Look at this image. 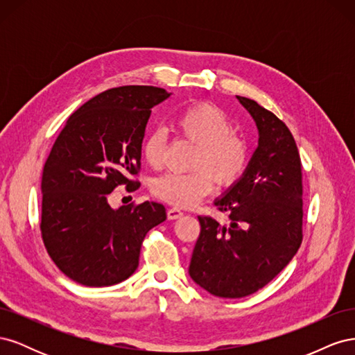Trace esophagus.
Segmentation results:
<instances>
[{"mask_svg": "<svg viewBox=\"0 0 355 355\" xmlns=\"http://www.w3.org/2000/svg\"><path fill=\"white\" fill-rule=\"evenodd\" d=\"M182 216H184V211L179 210V209H176V207H171V209H168V210H167V218H168L170 220L179 219V218H182Z\"/></svg>", "mask_w": 355, "mask_h": 355, "instance_id": "1", "label": "esophagus"}]
</instances>
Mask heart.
<instances>
[{
    "mask_svg": "<svg viewBox=\"0 0 355 355\" xmlns=\"http://www.w3.org/2000/svg\"><path fill=\"white\" fill-rule=\"evenodd\" d=\"M179 130L198 149L194 166L202 167L189 173L168 171L153 182V194L171 206L192 207L209 196L216 185H232L247 167L249 151L243 139L231 132V121L218 106L197 103L176 116ZM164 133L153 132L144 144V158L153 167L164 159Z\"/></svg>",
    "mask_w": 355,
    "mask_h": 355,
    "instance_id": "1",
    "label": "heart"
}]
</instances>
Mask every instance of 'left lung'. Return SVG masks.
Here are the masks:
<instances>
[{
	"label": "left lung",
	"mask_w": 355,
	"mask_h": 355,
	"mask_svg": "<svg viewBox=\"0 0 355 355\" xmlns=\"http://www.w3.org/2000/svg\"><path fill=\"white\" fill-rule=\"evenodd\" d=\"M259 133L239 180L214 200L230 227L198 216L201 232L189 275L219 297H244L270 283L302 243V166L287 125L254 101L237 96Z\"/></svg>",
	"instance_id": "8db88e82"
}]
</instances>
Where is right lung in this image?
<instances>
[{"label":"right lung","mask_w":355,"mask_h":355,"mask_svg":"<svg viewBox=\"0 0 355 355\" xmlns=\"http://www.w3.org/2000/svg\"><path fill=\"white\" fill-rule=\"evenodd\" d=\"M171 93L123 85L85 102L62 128L42 170L41 234L47 253L75 283L114 286L130 277L149 230L164 222L163 204L112 209L108 196L141 168L151 108Z\"/></svg>","instance_id":"right-lung-1"}]
</instances>
